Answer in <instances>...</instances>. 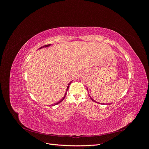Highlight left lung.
I'll return each instance as SVG.
<instances>
[{
	"instance_id": "8db88e82",
	"label": "left lung",
	"mask_w": 149,
	"mask_h": 149,
	"mask_svg": "<svg viewBox=\"0 0 149 149\" xmlns=\"http://www.w3.org/2000/svg\"><path fill=\"white\" fill-rule=\"evenodd\" d=\"M87 89H88V88H87ZM89 97H90V98H91V100H92V101H94V100H93V98H92V97H91V96H89Z\"/></svg>"
}]
</instances>
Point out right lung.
<instances>
[{
  "label": "right lung",
  "instance_id": "add662e5",
  "mask_svg": "<svg viewBox=\"0 0 149 149\" xmlns=\"http://www.w3.org/2000/svg\"><path fill=\"white\" fill-rule=\"evenodd\" d=\"M50 45H52L51 44H49V45H45V46H43V47H40L39 49H41V48H45V47H49ZM71 82L72 81H71L69 84H68V86H67V88H66V91H68V88H69V86L70 85V84L71 83ZM66 93H65V96H63V97L61 100L60 101H58L57 103H56V104H53V105H52V106H55V105H57V104H58L59 103H60L61 101H63V100L65 99V96H66Z\"/></svg>",
  "mask_w": 149,
  "mask_h": 149
}]
</instances>
